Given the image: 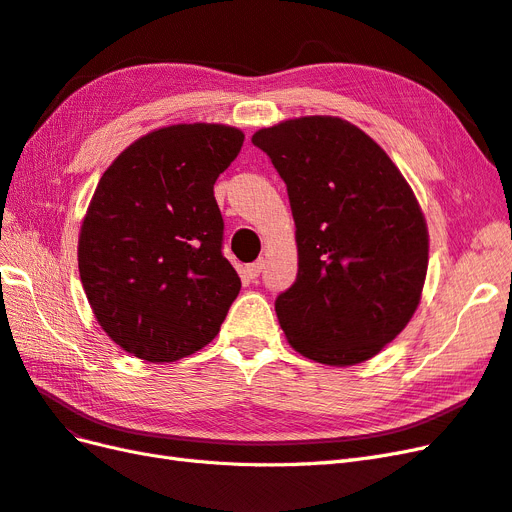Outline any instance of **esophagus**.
<instances>
[{"instance_id": "obj_1", "label": "esophagus", "mask_w": 512, "mask_h": 512, "mask_svg": "<svg viewBox=\"0 0 512 512\" xmlns=\"http://www.w3.org/2000/svg\"><path fill=\"white\" fill-rule=\"evenodd\" d=\"M260 271H262V260H256V262H252V265H247V267H245V275L250 277L252 282L256 280L258 275H260Z\"/></svg>"}]
</instances>
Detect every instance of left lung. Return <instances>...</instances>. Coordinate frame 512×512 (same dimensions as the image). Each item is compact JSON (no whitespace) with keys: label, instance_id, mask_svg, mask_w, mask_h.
Returning a JSON list of instances; mask_svg holds the SVG:
<instances>
[{"label":"left lung","instance_id":"left-lung-1","mask_svg":"<svg viewBox=\"0 0 512 512\" xmlns=\"http://www.w3.org/2000/svg\"><path fill=\"white\" fill-rule=\"evenodd\" d=\"M252 143L284 179L297 226V280L275 299L290 346L335 367L371 359L421 303L429 235L412 188L339 117L288 119Z\"/></svg>","mask_w":512,"mask_h":512}]
</instances>
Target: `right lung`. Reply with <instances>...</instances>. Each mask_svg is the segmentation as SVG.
<instances>
[{
	"label": "right lung",
	"mask_w": 512,
	"mask_h": 512,
	"mask_svg": "<svg viewBox=\"0 0 512 512\" xmlns=\"http://www.w3.org/2000/svg\"><path fill=\"white\" fill-rule=\"evenodd\" d=\"M243 138L222 123L153 130L98 181L79 235L81 282L104 333L138 359L205 348L237 299L213 185Z\"/></svg>",
	"instance_id": "add662e5"
}]
</instances>
